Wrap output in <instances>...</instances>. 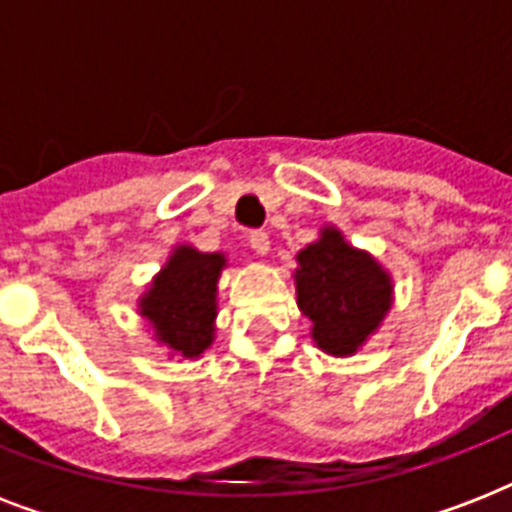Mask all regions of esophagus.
Wrapping results in <instances>:
<instances>
[{
    "label": "esophagus",
    "mask_w": 512,
    "mask_h": 512,
    "mask_svg": "<svg viewBox=\"0 0 512 512\" xmlns=\"http://www.w3.org/2000/svg\"><path fill=\"white\" fill-rule=\"evenodd\" d=\"M247 239H249V247H252V252H257V255H268V249H271V239H268V233L252 231Z\"/></svg>",
    "instance_id": "esophagus-1"
}]
</instances>
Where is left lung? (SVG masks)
I'll return each mask as SVG.
<instances>
[{
    "label": "left lung",
    "instance_id": "left-lung-1",
    "mask_svg": "<svg viewBox=\"0 0 512 512\" xmlns=\"http://www.w3.org/2000/svg\"><path fill=\"white\" fill-rule=\"evenodd\" d=\"M297 305L313 321V340L348 356L390 308V279L366 252L348 247L335 228L297 255Z\"/></svg>",
    "mask_w": 512,
    "mask_h": 512
}]
</instances>
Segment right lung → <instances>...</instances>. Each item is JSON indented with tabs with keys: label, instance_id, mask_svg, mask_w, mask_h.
<instances>
[{
	"label": "right lung",
	"instance_id": "add662e5",
	"mask_svg": "<svg viewBox=\"0 0 512 512\" xmlns=\"http://www.w3.org/2000/svg\"><path fill=\"white\" fill-rule=\"evenodd\" d=\"M223 265V255L180 247L143 297V316L151 319L159 340L183 358H196L212 342L217 276Z\"/></svg>",
	"mask_w": 512,
	"mask_h": 512
}]
</instances>
